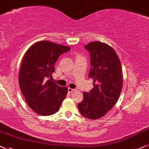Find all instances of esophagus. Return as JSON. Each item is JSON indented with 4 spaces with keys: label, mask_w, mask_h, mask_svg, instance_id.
<instances>
[{
    "label": "esophagus",
    "mask_w": 149,
    "mask_h": 149,
    "mask_svg": "<svg viewBox=\"0 0 149 149\" xmlns=\"http://www.w3.org/2000/svg\"><path fill=\"white\" fill-rule=\"evenodd\" d=\"M73 91H75V89L71 88H68V92L69 93H73Z\"/></svg>",
    "instance_id": "esophagus-1"
}]
</instances>
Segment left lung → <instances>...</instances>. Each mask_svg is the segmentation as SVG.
Masks as SVG:
<instances>
[{"instance_id":"1","label":"left lung","mask_w":149,"mask_h":149,"mask_svg":"<svg viewBox=\"0 0 149 149\" xmlns=\"http://www.w3.org/2000/svg\"><path fill=\"white\" fill-rule=\"evenodd\" d=\"M90 52L91 69L88 78L93 80V88L84 92L78 104L80 114L88 119L104 116L116 104L123 87L121 63L112 47L100 41L84 45Z\"/></svg>"}]
</instances>
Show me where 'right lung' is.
I'll use <instances>...</instances> for the list:
<instances>
[{
  "instance_id": "right-lung-1",
  "label": "right lung",
  "mask_w": 149,
  "mask_h": 149,
  "mask_svg": "<svg viewBox=\"0 0 149 149\" xmlns=\"http://www.w3.org/2000/svg\"><path fill=\"white\" fill-rule=\"evenodd\" d=\"M69 46L41 41L26 52L19 72L21 91L28 106L37 114L49 116L58 112L68 92L67 87L51 81L54 64Z\"/></svg>"
}]
</instances>
